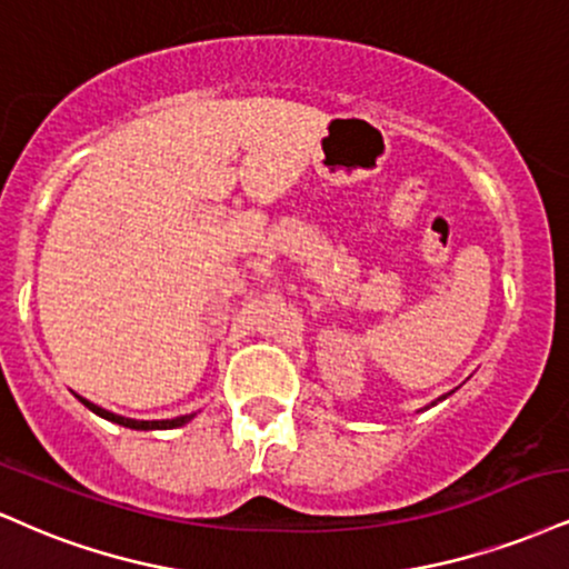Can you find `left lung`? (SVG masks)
<instances>
[{"mask_svg": "<svg viewBox=\"0 0 569 569\" xmlns=\"http://www.w3.org/2000/svg\"><path fill=\"white\" fill-rule=\"evenodd\" d=\"M445 397H448V395H445ZM445 397H440V400H445ZM432 406H437V400H435V402H432ZM427 408H429V406H427Z\"/></svg>", "mask_w": 569, "mask_h": 569, "instance_id": "left-lung-1", "label": "left lung"}]
</instances>
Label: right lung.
Instances as JSON below:
<instances>
[{"instance_id": "obj_1", "label": "right lung", "mask_w": 569, "mask_h": 569, "mask_svg": "<svg viewBox=\"0 0 569 569\" xmlns=\"http://www.w3.org/2000/svg\"><path fill=\"white\" fill-rule=\"evenodd\" d=\"M84 406L92 410V413H98L100 419H108L113 423H119V427H127V429H140V432H150V429H177V427H184L190 419H193L196 413H188V416H177V419H163V421H137V419H127V416H119V413H111V410L94 406V402L84 400V397H79Z\"/></svg>"}]
</instances>
